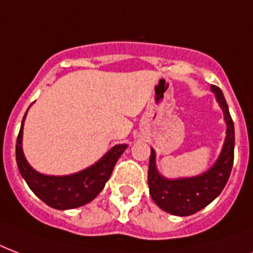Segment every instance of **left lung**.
Returning a JSON list of instances; mask_svg holds the SVG:
<instances>
[{
	"instance_id": "1",
	"label": "left lung",
	"mask_w": 253,
	"mask_h": 253,
	"mask_svg": "<svg viewBox=\"0 0 253 253\" xmlns=\"http://www.w3.org/2000/svg\"><path fill=\"white\" fill-rule=\"evenodd\" d=\"M211 90L215 93L216 101L223 110L224 121L227 125L223 148L211 168L200 176L168 180L158 172L155 163L156 155L151 148L148 166L150 194L159 208L173 215L188 216L206 208L222 193L231 173L235 147L234 122L222 90L215 85H211Z\"/></svg>"
}]
</instances>
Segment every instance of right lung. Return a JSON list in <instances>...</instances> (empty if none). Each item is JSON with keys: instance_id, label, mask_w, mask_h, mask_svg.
Masks as SVG:
<instances>
[{"instance_id": "obj_1", "label": "right lung", "mask_w": 253, "mask_h": 253, "mask_svg": "<svg viewBox=\"0 0 253 253\" xmlns=\"http://www.w3.org/2000/svg\"><path fill=\"white\" fill-rule=\"evenodd\" d=\"M26 114L23 117L21 130L17 138L15 156H17L18 169L30 189L35 193V196L39 197L44 204L57 210L80 208L94 200L103 189L109 177L111 176L115 163L118 162L119 156L125 152L127 144H117L95 164L75 174H69V176L42 174L30 167L22 151V135H23V122Z\"/></svg>"}]
</instances>
